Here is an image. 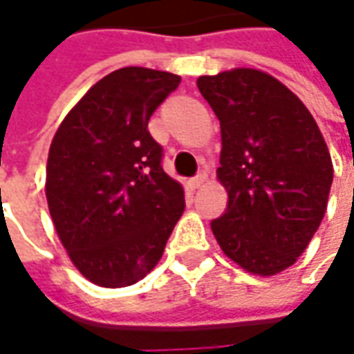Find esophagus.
Segmentation results:
<instances>
[{"mask_svg": "<svg viewBox=\"0 0 354 354\" xmlns=\"http://www.w3.org/2000/svg\"><path fill=\"white\" fill-rule=\"evenodd\" d=\"M205 180H207V170H199V172H197V176L192 178V186L199 187L203 182H205Z\"/></svg>", "mask_w": 354, "mask_h": 354, "instance_id": "esophagus-1", "label": "esophagus"}]
</instances>
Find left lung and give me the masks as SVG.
I'll return each instance as SVG.
<instances>
[{
	"instance_id": "1",
	"label": "left lung",
	"mask_w": 354,
	"mask_h": 354,
	"mask_svg": "<svg viewBox=\"0 0 354 354\" xmlns=\"http://www.w3.org/2000/svg\"><path fill=\"white\" fill-rule=\"evenodd\" d=\"M221 122L227 211L211 221L240 268L275 275L306 250L328 207L333 165L316 120L295 93L258 69L197 79Z\"/></svg>"
}]
</instances>
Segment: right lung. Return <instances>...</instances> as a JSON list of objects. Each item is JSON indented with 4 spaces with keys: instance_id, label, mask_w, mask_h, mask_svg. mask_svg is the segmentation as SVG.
<instances>
[{
    "instance_id": "1",
    "label": "right lung",
    "mask_w": 354,
    "mask_h": 354,
    "mask_svg": "<svg viewBox=\"0 0 354 354\" xmlns=\"http://www.w3.org/2000/svg\"><path fill=\"white\" fill-rule=\"evenodd\" d=\"M180 77L122 67L93 85L57 127L46 199L75 268L100 287L133 285L157 266L184 213L149 120Z\"/></svg>"
}]
</instances>
